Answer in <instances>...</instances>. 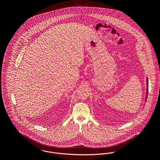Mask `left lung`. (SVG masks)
<instances>
[{
	"mask_svg": "<svg viewBox=\"0 0 160 160\" xmlns=\"http://www.w3.org/2000/svg\"><path fill=\"white\" fill-rule=\"evenodd\" d=\"M147 95H148V79H147Z\"/></svg>",
	"mask_w": 160,
	"mask_h": 160,
	"instance_id": "8db88e82",
	"label": "left lung"
}]
</instances>
